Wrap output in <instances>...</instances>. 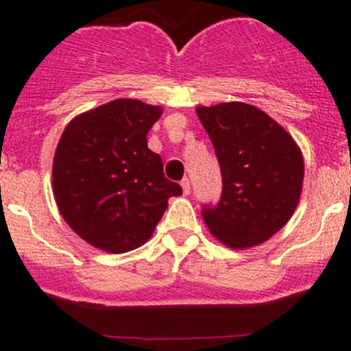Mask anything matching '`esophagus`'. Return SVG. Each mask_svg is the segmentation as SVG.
Here are the masks:
<instances>
[{
  "label": "esophagus",
  "mask_w": 351,
  "mask_h": 351,
  "mask_svg": "<svg viewBox=\"0 0 351 351\" xmlns=\"http://www.w3.org/2000/svg\"><path fill=\"white\" fill-rule=\"evenodd\" d=\"M180 185H182L183 195H189V193H190V180L189 178H183L182 182H180Z\"/></svg>",
  "instance_id": "34e87169"
}]
</instances>
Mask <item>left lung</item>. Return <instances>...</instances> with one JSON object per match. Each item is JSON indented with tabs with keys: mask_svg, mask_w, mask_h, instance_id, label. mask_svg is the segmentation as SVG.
Returning <instances> with one entry per match:
<instances>
[{
	"mask_svg": "<svg viewBox=\"0 0 351 351\" xmlns=\"http://www.w3.org/2000/svg\"><path fill=\"white\" fill-rule=\"evenodd\" d=\"M217 156L222 195L202 210L208 231L232 250L270 239L300 200L304 158L289 132L263 110L243 101L197 107Z\"/></svg>",
	"mask_w": 351,
	"mask_h": 351,
	"instance_id": "1",
	"label": "left lung"
}]
</instances>
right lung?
<instances>
[{
    "mask_svg": "<svg viewBox=\"0 0 351 351\" xmlns=\"http://www.w3.org/2000/svg\"><path fill=\"white\" fill-rule=\"evenodd\" d=\"M162 108L119 98L74 117L52 162V192L71 229L107 253L143 246L182 186L162 173L147 132Z\"/></svg>",
    "mask_w": 351,
    "mask_h": 351,
    "instance_id": "obj_1",
    "label": "right lung"
}]
</instances>
